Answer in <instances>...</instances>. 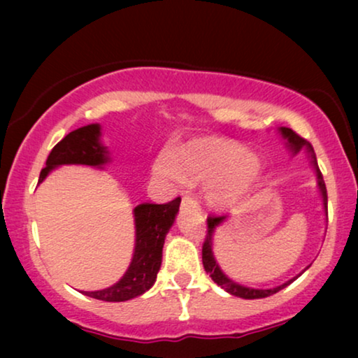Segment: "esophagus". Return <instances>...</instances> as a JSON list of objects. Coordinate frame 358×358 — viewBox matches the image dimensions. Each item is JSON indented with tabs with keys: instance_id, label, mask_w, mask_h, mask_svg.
<instances>
[{
	"instance_id": "34e87169",
	"label": "esophagus",
	"mask_w": 358,
	"mask_h": 358,
	"mask_svg": "<svg viewBox=\"0 0 358 358\" xmlns=\"http://www.w3.org/2000/svg\"><path fill=\"white\" fill-rule=\"evenodd\" d=\"M182 207H187V208H192V210H200V205L197 202V199L194 197V195H185L182 199Z\"/></svg>"
}]
</instances>
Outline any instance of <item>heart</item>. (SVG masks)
<instances>
[{
  "label": "heart",
  "instance_id": "heart-1",
  "mask_svg": "<svg viewBox=\"0 0 358 358\" xmlns=\"http://www.w3.org/2000/svg\"><path fill=\"white\" fill-rule=\"evenodd\" d=\"M180 163L171 153H161L155 173L171 182L207 184V200L213 207H231L262 178L261 158L243 146L224 140L195 141L180 150Z\"/></svg>",
  "mask_w": 358,
  "mask_h": 358
}]
</instances>
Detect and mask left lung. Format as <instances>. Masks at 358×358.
Wrapping results in <instances>:
<instances>
[{
    "instance_id": "left-lung-1",
    "label": "left lung",
    "mask_w": 358,
    "mask_h": 358,
    "mask_svg": "<svg viewBox=\"0 0 358 358\" xmlns=\"http://www.w3.org/2000/svg\"><path fill=\"white\" fill-rule=\"evenodd\" d=\"M280 134H282L283 138L287 140L288 148H290L293 153H298V151L306 150L308 155L311 156V164L316 171L317 187H320V192L322 195V205H324V212H326V217H327V190H326V184H324V179H322L321 171H320V168H317L315 150H313V146L308 143V141L303 138V136L295 134V131H293L292 129H288V127H280ZM224 220H227V215H210V217L207 218V236H205V241H203V246H202V262H203L205 272L210 273L212 280L217 283V285L222 287L223 290H227L228 293H231V295H234V296L244 298V300H257V298H266V296L273 295V293L280 292L282 288L290 285L293 280H296V278L301 275V273H300V275L293 277L292 280L285 282L283 285H278L275 288H267V290H264V288L244 287V285H241V283H238V282L231 280V278H228V275H224L222 268H220V266L217 264V261H215V256H213V233H215V228H217L218 224H222Z\"/></svg>"
}]
</instances>
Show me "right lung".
<instances>
[{"label":"right lung","mask_w":358,"mask_h":358,"mask_svg":"<svg viewBox=\"0 0 358 358\" xmlns=\"http://www.w3.org/2000/svg\"><path fill=\"white\" fill-rule=\"evenodd\" d=\"M101 125L91 124L73 130L53 146L45 168L41 171L38 182L47 178L52 169L62 164H85L101 168L109 161L106 146L101 145ZM180 197L168 203H140L134 208L135 215V252L124 277L109 288L85 292V295L102 301H127L143 295L156 282L163 259L164 238L173 227L179 212Z\"/></svg>","instance_id":"add662e5"}]
</instances>
